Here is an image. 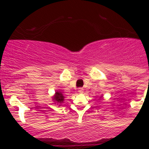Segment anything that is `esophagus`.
Listing matches in <instances>:
<instances>
[{
    "label": "esophagus",
    "instance_id": "34e87169",
    "mask_svg": "<svg viewBox=\"0 0 149 149\" xmlns=\"http://www.w3.org/2000/svg\"><path fill=\"white\" fill-rule=\"evenodd\" d=\"M78 93H84V89H83V88H79Z\"/></svg>",
    "mask_w": 149,
    "mask_h": 149
}]
</instances>
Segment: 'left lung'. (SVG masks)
Returning a JSON list of instances; mask_svg holds the SVG:
<instances>
[{
  "mask_svg": "<svg viewBox=\"0 0 149 149\" xmlns=\"http://www.w3.org/2000/svg\"><path fill=\"white\" fill-rule=\"evenodd\" d=\"M102 97H103V96L101 95V97H100V98H102Z\"/></svg>",
  "mask_w": 149,
  "mask_h": 149,
  "instance_id": "1",
  "label": "left lung"
}]
</instances>
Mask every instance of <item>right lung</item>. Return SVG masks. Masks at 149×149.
<instances>
[{
  "label": "right lung",
  "instance_id": "1",
  "mask_svg": "<svg viewBox=\"0 0 149 149\" xmlns=\"http://www.w3.org/2000/svg\"><path fill=\"white\" fill-rule=\"evenodd\" d=\"M64 99H65V96L63 95V93H61V91L60 90L56 91L55 94L52 96V101L54 102V104H59V106H60L64 102Z\"/></svg>",
  "mask_w": 149,
  "mask_h": 149
}]
</instances>
